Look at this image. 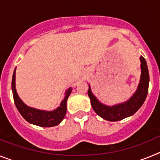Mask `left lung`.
Returning a JSON list of instances; mask_svg holds the SVG:
<instances>
[{"label": "left lung", "instance_id": "8db88e82", "mask_svg": "<svg viewBox=\"0 0 160 160\" xmlns=\"http://www.w3.org/2000/svg\"><path fill=\"white\" fill-rule=\"evenodd\" d=\"M141 62V76L140 81L138 83L136 91L133 94L129 100L125 102L118 103L117 105L106 106L100 102L97 98L93 94L90 87L89 86L88 96L90 98V102L92 108L98 115H99L103 119L111 122L119 121L125 118L131 116L135 114L138 109L142 107L146 99L148 93L149 86V73L147 65V62L143 57H140Z\"/></svg>", "mask_w": 160, "mask_h": 160}]
</instances>
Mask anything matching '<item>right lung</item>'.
<instances>
[{"instance_id":"add662e5","label":"right lung","mask_w":160,"mask_h":160,"mask_svg":"<svg viewBox=\"0 0 160 160\" xmlns=\"http://www.w3.org/2000/svg\"><path fill=\"white\" fill-rule=\"evenodd\" d=\"M16 68L13 71L12 78V91L13 95L14 103L18 108L20 114L29 123L34 124V125L42 127V128H51L54 127L60 123L65 118L66 113V102H67L68 97L70 96L72 91V87L66 90V96L64 99L62 101L60 106L57 109H55L52 111H42L38 109L32 108V107H28L22 102L18 96L16 90Z\"/></svg>"}]
</instances>
